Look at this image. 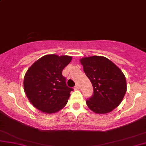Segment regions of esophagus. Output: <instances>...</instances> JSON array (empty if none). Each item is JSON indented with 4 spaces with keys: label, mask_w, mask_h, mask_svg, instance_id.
I'll list each match as a JSON object with an SVG mask.
<instances>
[{
    "label": "esophagus",
    "mask_w": 146,
    "mask_h": 146,
    "mask_svg": "<svg viewBox=\"0 0 146 146\" xmlns=\"http://www.w3.org/2000/svg\"><path fill=\"white\" fill-rule=\"evenodd\" d=\"M74 89H75V90H78V89H79V86H78V85H76V86L74 87Z\"/></svg>",
    "instance_id": "esophagus-1"
}]
</instances>
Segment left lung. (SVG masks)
I'll return each instance as SVG.
<instances>
[{
    "label": "left lung",
    "mask_w": 146,
    "mask_h": 146,
    "mask_svg": "<svg viewBox=\"0 0 146 146\" xmlns=\"http://www.w3.org/2000/svg\"><path fill=\"white\" fill-rule=\"evenodd\" d=\"M80 63L93 87V94L86 100L88 107L97 114L112 111L126 94L123 73L114 63L103 56L85 57Z\"/></svg>",
    "instance_id": "obj_1"
}]
</instances>
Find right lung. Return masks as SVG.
Masks as SVG:
<instances>
[{"label": "right lung", "mask_w": 146, "mask_h": 146, "mask_svg": "<svg viewBox=\"0 0 146 146\" xmlns=\"http://www.w3.org/2000/svg\"><path fill=\"white\" fill-rule=\"evenodd\" d=\"M71 59L68 56L46 55L28 69L24 78V90L37 110L51 114L67 104L73 89L67 86L62 71Z\"/></svg>", "instance_id": "add662e5"}]
</instances>
